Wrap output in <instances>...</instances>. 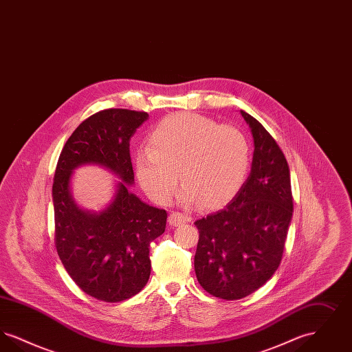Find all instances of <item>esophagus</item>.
I'll list each match as a JSON object with an SVG mask.
<instances>
[{"mask_svg": "<svg viewBox=\"0 0 352 352\" xmlns=\"http://www.w3.org/2000/svg\"><path fill=\"white\" fill-rule=\"evenodd\" d=\"M190 220V217L182 214V212H171L170 217H168V224L173 226V227H178L181 224H184L186 221Z\"/></svg>", "mask_w": 352, "mask_h": 352, "instance_id": "esophagus-1", "label": "esophagus"}]
</instances>
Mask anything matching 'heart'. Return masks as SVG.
Returning a JSON list of instances; mask_svg holds the SVG:
<instances>
[{"instance_id": "1", "label": "heart", "mask_w": 352, "mask_h": 352, "mask_svg": "<svg viewBox=\"0 0 352 352\" xmlns=\"http://www.w3.org/2000/svg\"><path fill=\"white\" fill-rule=\"evenodd\" d=\"M250 168L247 135L197 113L164 118L149 135L148 148L135 157L140 184L158 204L170 201L181 178L184 184L178 199L182 204L201 201L206 207H215L234 197Z\"/></svg>"}]
</instances>
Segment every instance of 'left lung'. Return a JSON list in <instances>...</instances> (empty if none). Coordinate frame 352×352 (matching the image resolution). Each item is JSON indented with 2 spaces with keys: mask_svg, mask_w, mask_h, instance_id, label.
I'll return each instance as SVG.
<instances>
[{
  "mask_svg": "<svg viewBox=\"0 0 352 352\" xmlns=\"http://www.w3.org/2000/svg\"><path fill=\"white\" fill-rule=\"evenodd\" d=\"M240 112L254 141L250 177L223 210L195 221L197 278L207 293L227 301L250 296L274 274L293 217L284 153L256 118Z\"/></svg>",
  "mask_w": 352,
  "mask_h": 352,
  "instance_id": "1",
  "label": "left lung"
}]
</instances>
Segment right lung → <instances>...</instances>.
<instances>
[{"label":"right lung","mask_w":352,"mask_h":352,"mask_svg":"<svg viewBox=\"0 0 352 352\" xmlns=\"http://www.w3.org/2000/svg\"><path fill=\"white\" fill-rule=\"evenodd\" d=\"M148 118L146 112L111 108L85 118L69 135L55 170L56 251L75 284L99 301H124L142 290L151 276V243L166 228V211L144 203L128 186L134 182L129 141ZM87 163L109 168L123 181L99 214L79 209L70 195L72 171Z\"/></svg>","instance_id":"right-lung-1"}]
</instances>
